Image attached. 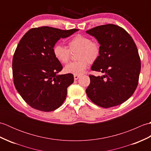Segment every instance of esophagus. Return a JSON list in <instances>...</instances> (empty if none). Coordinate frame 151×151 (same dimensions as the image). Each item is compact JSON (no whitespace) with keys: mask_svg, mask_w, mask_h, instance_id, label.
Wrapping results in <instances>:
<instances>
[{"mask_svg":"<svg viewBox=\"0 0 151 151\" xmlns=\"http://www.w3.org/2000/svg\"><path fill=\"white\" fill-rule=\"evenodd\" d=\"M80 78V75H74V79L75 80H77V79H78Z\"/></svg>","mask_w":151,"mask_h":151,"instance_id":"esophagus-1","label":"esophagus"}]
</instances>
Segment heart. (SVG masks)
<instances>
[{
    "mask_svg": "<svg viewBox=\"0 0 151 151\" xmlns=\"http://www.w3.org/2000/svg\"><path fill=\"white\" fill-rule=\"evenodd\" d=\"M69 49L60 43L54 45L52 52L55 58L61 63H66L70 59L71 52H76V58L79 60L70 62L64 68L67 73L74 75H81L85 71L89 65L97 60L101 54V46L97 41H91L89 37L77 34L68 41Z\"/></svg>",
    "mask_w": 151,
    "mask_h": 151,
    "instance_id": "obj_1",
    "label": "heart"
}]
</instances>
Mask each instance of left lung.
I'll return each instance as SVG.
<instances>
[{
  "label": "left lung",
  "instance_id": "left-lung-1",
  "mask_svg": "<svg viewBox=\"0 0 151 151\" xmlns=\"http://www.w3.org/2000/svg\"><path fill=\"white\" fill-rule=\"evenodd\" d=\"M86 33L101 45V54L91 69L104 73L89 75L90 84L86 90L89 99L108 108L127 101L138 84L141 61L136 43L124 28L108 24L93 28Z\"/></svg>",
  "mask_w": 151,
  "mask_h": 151
}]
</instances>
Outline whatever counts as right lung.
Listing matches in <instances>:
<instances>
[{
    "label": "right lung",
    "instance_id": "1",
    "mask_svg": "<svg viewBox=\"0 0 151 151\" xmlns=\"http://www.w3.org/2000/svg\"><path fill=\"white\" fill-rule=\"evenodd\" d=\"M78 30L33 28L19 41L12 62L14 83L21 97L32 108L51 111L65 101L74 76L70 73L56 75L63 67L54 57L52 48L61 38Z\"/></svg>",
    "mask_w": 151,
    "mask_h": 151
}]
</instances>
